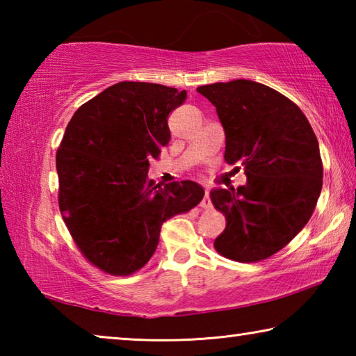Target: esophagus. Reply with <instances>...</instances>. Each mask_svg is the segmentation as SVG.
<instances>
[{
  "mask_svg": "<svg viewBox=\"0 0 356 356\" xmlns=\"http://www.w3.org/2000/svg\"><path fill=\"white\" fill-rule=\"evenodd\" d=\"M201 207L202 209H210L212 207V200H210V191L206 190V193H204V197L201 201Z\"/></svg>",
  "mask_w": 356,
  "mask_h": 356,
  "instance_id": "34e87169",
  "label": "esophagus"
}]
</instances>
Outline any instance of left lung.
Instances as JSON below:
<instances>
[{
	"instance_id": "obj_1",
	"label": "left lung",
	"mask_w": 356,
	"mask_h": 356,
	"mask_svg": "<svg viewBox=\"0 0 356 356\" xmlns=\"http://www.w3.org/2000/svg\"><path fill=\"white\" fill-rule=\"evenodd\" d=\"M197 92L218 113L225 160L246 174L237 190L210 191L226 216L213 246L231 261H264L284 248L314 212L323 177L317 138L303 111L265 84L234 80Z\"/></svg>"
}]
</instances>
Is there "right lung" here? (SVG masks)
Returning a JSON list of instances; mask_svg holds the SVG:
<instances>
[{"label": "right lung", "mask_w": 356, "mask_h": 356, "mask_svg": "<svg viewBox=\"0 0 356 356\" xmlns=\"http://www.w3.org/2000/svg\"><path fill=\"white\" fill-rule=\"evenodd\" d=\"M186 91L120 81L72 116L56 152L59 210L83 256L102 272L127 276L156 250L161 225L204 197L191 180L161 186L149 161L170 143L168 116Z\"/></svg>", "instance_id": "right-lung-1"}]
</instances>
